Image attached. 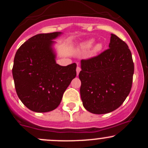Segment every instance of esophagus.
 Returning a JSON list of instances; mask_svg holds the SVG:
<instances>
[{"instance_id": "34e87169", "label": "esophagus", "mask_w": 148, "mask_h": 148, "mask_svg": "<svg viewBox=\"0 0 148 148\" xmlns=\"http://www.w3.org/2000/svg\"><path fill=\"white\" fill-rule=\"evenodd\" d=\"M81 67H80L79 66H77V67H76V74H77V76L79 75L80 71H81Z\"/></svg>"}]
</instances>
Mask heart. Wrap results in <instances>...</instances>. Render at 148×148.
<instances>
[{"label":"heart","instance_id":"heart-1","mask_svg":"<svg viewBox=\"0 0 148 148\" xmlns=\"http://www.w3.org/2000/svg\"><path fill=\"white\" fill-rule=\"evenodd\" d=\"M95 40L94 39H89V40L83 42V43L80 45V49H81V50H87V49H90L91 47H92V45L95 44ZM101 49H102V45L100 43H98L95 45L94 47H93V52L97 53L100 51Z\"/></svg>","mask_w":148,"mask_h":148}]
</instances>
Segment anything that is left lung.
Listing matches in <instances>:
<instances>
[{"label":"left lung","mask_w":148,"mask_h":148,"mask_svg":"<svg viewBox=\"0 0 148 148\" xmlns=\"http://www.w3.org/2000/svg\"><path fill=\"white\" fill-rule=\"evenodd\" d=\"M108 47L97 56L81 61V100L84 108L94 114L115 111L132 88L134 65L128 46L111 34Z\"/></svg>","instance_id":"obj_1"}]
</instances>
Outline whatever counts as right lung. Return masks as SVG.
<instances>
[{"instance_id": "add662e5", "label": "right lung", "mask_w": 148, "mask_h": 148, "mask_svg": "<svg viewBox=\"0 0 148 148\" xmlns=\"http://www.w3.org/2000/svg\"><path fill=\"white\" fill-rule=\"evenodd\" d=\"M61 34L35 35L15 54L12 75L16 94L27 108L37 113L56 109L76 76V63L61 66L56 61L53 40Z\"/></svg>"}]
</instances>
